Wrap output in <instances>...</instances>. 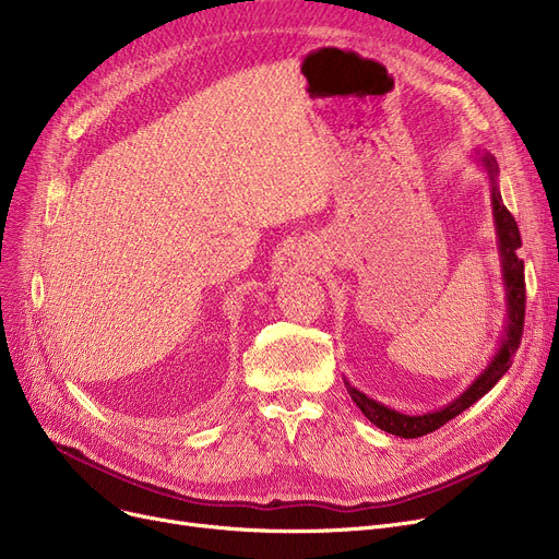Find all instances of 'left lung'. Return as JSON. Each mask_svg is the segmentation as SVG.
Listing matches in <instances>:
<instances>
[{"instance_id":"left-lung-1","label":"left lung","mask_w":559,"mask_h":559,"mask_svg":"<svg viewBox=\"0 0 559 559\" xmlns=\"http://www.w3.org/2000/svg\"><path fill=\"white\" fill-rule=\"evenodd\" d=\"M474 160L487 174V181H489L496 249H498V260H501V278H503V289H506V324H503L501 342H498V348L493 350V356L489 358L487 367L472 380V383L466 385V390L460 396H455L451 403L437 407V409H430V413H424V415L399 413V409L367 396L365 392L350 385L344 378L346 392L362 409V415L380 430L403 437V439L424 437L437 428H442L447 421H451L453 417L464 413L468 405H474L478 399H483L512 367L516 348L521 344L523 317H525V281H523V260L516 255V251L521 249L519 226H516L514 217L510 215V211L506 209L501 188H498L496 158L485 150L483 152L476 150Z\"/></svg>"}]
</instances>
